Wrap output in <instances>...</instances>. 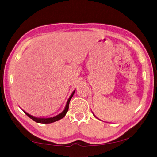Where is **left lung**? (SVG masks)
<instances>
[{
    "mask_svg": "<svg viewBox=\"0 0 157 157\" xmlns=\"http://www.w3.org/2000/svg\"><path fill=\"white\" fill-rule=\"evenodd\" d=\"M93 115H94V114H93ZM95 117H96V116H95Z\"/></svg>",
    "mask_w": 157,
    "mask_h": 157,
    "instance_id": "8db88e82",
    "label": "left lung"
}]
</instances>
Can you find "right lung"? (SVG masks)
<instances>
[{
  "instance_id": "add662e5",
  "label": "right lung",
  "mask_w": 157,
  "mask_h": 157,
  "mask_svg": "<svg viewBox=\"0 0 157 157\" xmlns=\"http://www.w3.org/2000/svg\"><path fill=\"white\" fill-rule=\"evenodd\" d=\"M75 91V90H73V92L71 93V96L69 97L68 101H67V102L66 103V106H65V107H64V109L63 111L61 112V113H60L59 114H58V115L55 116H53V117H50V118H39V117H35V116H31L30 114H29V113H28L25 111H24V110H23V111L28 116H29V118H30L32 120H33V121H35L36 122H38V123L49 124V123H52V122H56L57 121H59V120L62 119L63 117H64V116L66 115L67 112H68L70 100L71 99L72 97L73 96V94H74Z\"/></svg>"
}]
</instances>
